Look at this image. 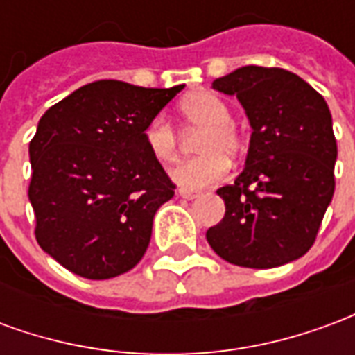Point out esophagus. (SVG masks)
Returning a JSON list of instances; mask_svg holds the SVG:
<instances>
[{
  "instance_id": "34e87169",
  "label": "esophagus",
  "mask_w": 355,
  "mask_h": 355,
  "mask_svg": "<svg viewBox=\"0 0 355 355\" xmlns=\"http://www.w3.org/2000/svg\"><path fill=\"white\" fill-rule=\"evenodd\" d=\"M178 196L184 198V200H193V198L200 196V192H198V190H190V188H180V190H178Z\"/></svg>"
}]
</instances>
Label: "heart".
<instances>
[{
    "label": "heart",
    "instance_id": "b5f03b06",
    "mask_svg": "<svg viewBox=\"0 0 355 355\" xmlns=\"http://www.w3.org/2000/svg\"><path fill=\"white\" fill-rule=\"evenodd\" d=\"M178 114L186 129L201 131L196 140V150L201 155L180 163L173 171V178L188 188L220 182L228 173V159L224 155H238L243 146L241 132L232 123L228 104L215 93L200 91L180 102ZM144 142L150 154L163 165H171L178 159L180 137L165 117L155 116L146 125Z\"/></svg>",
    "mask_w": 355,
    "mask_h": 355
}]
</instances>
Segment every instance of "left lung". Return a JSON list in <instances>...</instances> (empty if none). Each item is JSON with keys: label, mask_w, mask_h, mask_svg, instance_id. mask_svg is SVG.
Instances as JSON below:
<instances>
[{"label": "left lung", "mask_w": 355, "mask_h": 355, "mask_svg": "<svg viewBox=\"0 0 355 355\" xmlns=\"http://www.w3.org/2000/svg\"><path fill=\"white\" fill-rule=\"evenodd\" d=\"M253 127L245 169L218 188L226 213L209 228L220 259L245 268L297 261L313 245L335 193L336 140L325 98L283 68L243 66L213 81Z\"/></svg>", "instance_id": "left-lung-1"}]
</instances>
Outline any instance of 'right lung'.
Wrapping results in <instances>:
<instances>
[{
	"label": "right lung",
	"mask_w": 355,
	"mask_h": 355,
	"mask_svg": "<svg viewBox=\"0 0 355 355\" xmlns=\"http://www.w3.org/2000/svg\"><path fill=\"white\" fill-rule=\"evenodd\" d=\"M182 89L93 81L42 116L30 140L28 198L37 243L66 270L108 279L144 257L155 211L177 188L144 129Z\"/></svg>",
	"instance_id": "1"
}]
</instances>
